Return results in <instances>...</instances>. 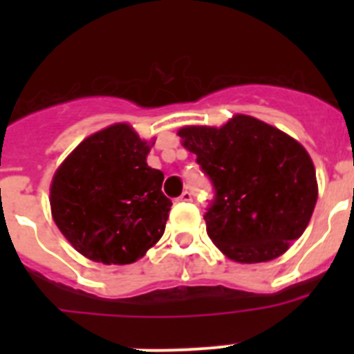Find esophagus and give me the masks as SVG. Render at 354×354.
Listing matches in <instances>:
<instances>
[{
	"label": "esophagus",
	"mask_w": 354,
	"mask_h": 354,
	"mask_svg": "<svg viewBox=\"0 0 354 354\" xmlns=\"http://www.w3.org/2000/svg\"><path fill=\"white\" fill-rule=\"evenodd\" d=\"M177 200H179V202H192L193 195H192V193H189V192H184L183 195H180Z\"/></svg>",
	"instance_id": "34e87169"
}]
</instances>
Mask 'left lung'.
<instances>
[{"label":"left lung","mask_w":354,"mask_h":354,"mask_svg":"<svg viewBox=\"0 0 354 354\" xmlns=\"http://www.w3.org/2000/svg\"><path fill=\"white\" fill-rule=\"evenodd\" d=\"M177 134L214 186L204 218L207 236L228 259L273 261L305 232L317 180L301 143L248 115L221 127L187 126Z\"/></svg>","instance_id":"1"}]
</instances>
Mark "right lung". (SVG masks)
I'll return each mask as SVG.
<instances>
[{
  "label": "right lung",
  "mask_w": 354,
  "mask_h": 354,
  "mask_svg": "<svg viewBox=\"0 0 354 354\" xmlns=\"http://www.w3.org/2000/svg\"><path fill=\"white\" fill-rule=\"evenodd\" d=\"M149 143L127 124L92 134L67 156L51 183L56 227L81 255L131 264L161 239L171 200L161 170L147 165Z\"/></svg>",
  "instance_id": "obj_1"
}]
</instances>
